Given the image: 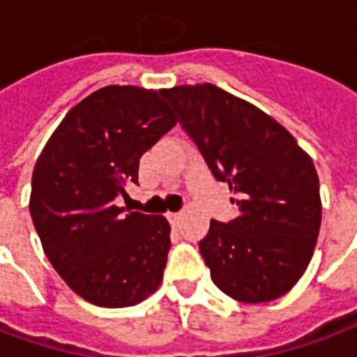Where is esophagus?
<instances>
[{
	"instance_id": "1",
	"label": "esophagus",
	"mask_w": 357,
	"mask_h": 357,
	"mask_svg": "<svg viewBox=\"0 0 357 357\" xmlns=\"http://www.w3.org/2000/svg\"><path fill=\"white\" fill-rule=\"evenodd\" d=\"M181 217H182V213H167L169 222H173V225H175V222H178V220H181Z\"/></svg>"
}]
</instances>
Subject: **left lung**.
Returning a JSON list of instances; mask_svg holds the SVG:
<instances>
[{"instance_id": "1", "label": "left lung", "mask_w": 357, "mask_h": 357, "mask_svg": "<svg viewBox=\"0 0 357 357\" xmlns=\"http://www.w3.org/2000/svg\"><path fill=\"white\" fill-rule=\"evenodd\" d=\"M163 96L215 178L236 196L238 217L211 220L199 241L211 280L238 303L280 298L316 249L321 197L314 161L272 116L213 83L176 85Z\"/></svg>"}]
</instances>
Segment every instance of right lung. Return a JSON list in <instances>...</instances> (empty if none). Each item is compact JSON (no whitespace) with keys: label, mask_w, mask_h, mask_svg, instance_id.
I'll use <instances>...</instances> for the list:
<instances>
[{"label":"right lung","mask_w":357,"mask_h":357,"mask_svg":"<svg viewBox=\"0 0 357 357\" xmlns=\"http://www.w3.org/2000/svg\"><path fill=\"white\" fill-rule=\"evenodd\" d=\"M178 119L163 91L108 85L64 116L36 161L30 215L43 253L75 295L102 308L142 303L163 282L171 226L123 213L139 161Z\"/></svg>","instance_id":"right-lung-1"}]
</instances>
